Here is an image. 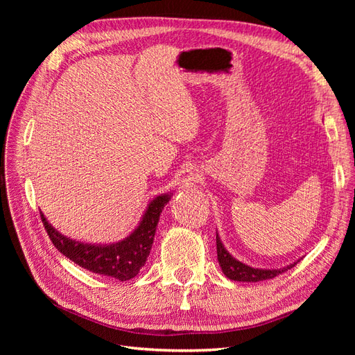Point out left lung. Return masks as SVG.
I'll list each match as a JSON object with an SVG mask.
<instances>
[{
  "label": "left lung",
  "instance_id": "left-lung-1",
  "mask_svg": "<svg viewBox=\"0 0 355 355\" xmlns=\"http://www.w3.org/2000/svg\"><path fill=\"white\" fill-rule=\"evenodd\" d=\"M216 250H218V261L222 268L223 274L227 275L230 280L234 282H247V283H256V282H263V280H270V278H274L277 275H280L286 272L290 268H293L297 262L290 263L284 268H280V270H257V268H252L249 265H245L240 261L232 257L227 249H225L219 235L216 232Z\"/></svg>",
  "mask_w": 355,
  "mask_h": 355
}]
</instances>
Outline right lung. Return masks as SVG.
Returning a JSON list of instances; mask_svg holds the SVG:
<instances>
[{
    "label": "right lung",
    "instance_id": "add662e5",
    "mask_svg": "<svg viewBox=\"0 0 355 355\" xmlns=\"http://www.w3.org/2000/svg\"><path fill=\"white\" fill-rule=\"evenodd\" d=\"M168 200V194L154 198L149 202L139 227L127 239L114 244H85L67 239L51 227L42 213L41 219L51 243L63 256L84 270L125 282L136 277L145 265L154 243L159 214Z\"/></svg>",
    "mask_w": 355,
    "mask_h": 355
}]
</instances>
